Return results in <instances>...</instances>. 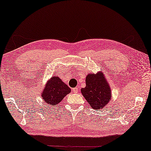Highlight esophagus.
Listing matches in <instances>:
<instances>
[{
    "instance_id": "esophagus-1",
    "label": "esophagus",
    "mask_w": 151,
    "mask_h": 151,
    "mask_svg": "<svg viewBox=\"0 0 151 151\" xmlns=\"http://www.w3.org/2000/svg\"><path fill=\"white\" fill-rule=\"evenodd\" d=\"M73 92L74 93H78V88H73Z\"/></svg>"
}]
</instances>
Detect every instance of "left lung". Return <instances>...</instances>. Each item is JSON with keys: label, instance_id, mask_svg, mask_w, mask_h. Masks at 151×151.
Listing matches in <instances>:
<instances>
[{"label": "left lung", "instance_id": "left-lung-1", "mask_svg": "<svg viewBox=\"0 0 151 151\" xmlns=\"http://www.w3.org/2000/svg\"><path fill=\"white\" fill-rule=\"evenodd\" d=\"M112 90L106 77L100 71L96 74L90 73L86 78V87L81 92L93 110H98L106 106L112 99Z\"/></svg>", "mask_w": 151, "mask_h": 151}]
</instances>
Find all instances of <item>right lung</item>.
<instances>
[{
	"label": "right lung",
	"instance_id": "obj_1",
	"mask_svg": "<svg viewBox=\"0 0 151 151\" xmlns=\"http://www.w3.org/2000/svg\"><path fill=\"white\" fill-rule=\"evenodd\" d=\"M70 92V88L55 76H52L47 81L41 96L46 104L56 106Z\"/></svg>",
	"mask_w": 151,
	"mask_h": 151
}]
</instances>
